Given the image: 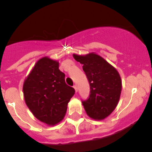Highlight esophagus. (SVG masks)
Instances as JSON below:
<instances>
[{
	"instance_id": "esophagus-1",
	"label": "esophagus",
	"mask_w": 152,
	"mask_h": 152,
	"mask_svg": "<svg viewBox=\"0 0 152 152\" xmlns=\"http://www.w3.org/2000/svg\"><path fill=\"white\" fill-rule=\"evenodd\" d=\"M73 88H74V89H75V91H76V92H77V91H78V87H77V86H76V85H75V86H73Z\"/></svg>"
}]
</instances>
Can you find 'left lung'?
<instances>
[{"label":"left lung","instance_id":"left-lung-1","mask_svg":"<svg viewBox=\"0 0 152 152\" xmlns=\"http://www.w3.org/2000/svg\"><path fill=\"white\" fill-rule=\"evenodd\" d=\"M83 69L90 85V94L82 100L86 113L96 120L110 115L118 103L121 80L118 71L102 57L91 53L85 56L73 55Z\"/></svg>","mask_w":152,"mask_h":152}]
</instances>
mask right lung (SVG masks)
I'll return each instance as SVG.
<instances>
[{"label": "right lung", "instance_id": "obj_1", "mask_svg": "<svg viewBox=\"0 0 152 152\" xmlns=\"http://www.w3.org/2000/svg\"><path fill=\"white\" fill-rule=\"evenodd\" d=\"M58 66V62L46 57L39 59L23 86L29 110L39 121L49 125L64 118L67 103L75 94V89L65 83V74Z\"/></svg>", "mask_w": 152, "mask_h": 152}]
</instances>
